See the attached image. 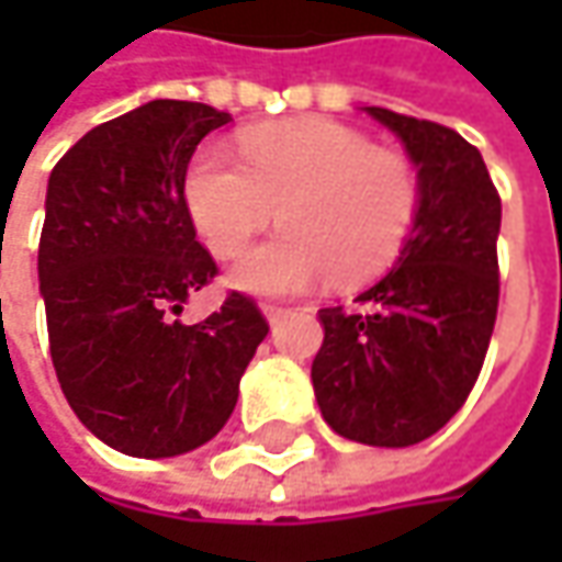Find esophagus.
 Listing matches in <instances>:
<instances>
[{
  "label": "esophagus",
  "instance_id": "1",
  "mask_svg": "<svg viewBox=\"0 0 562 562\" xmlns=\"http://www.w3.org/2000/svg\"><path fill=\"white\" fill-rule=\"evenodd\" d=\"M262 315L269 318V325H278L288 315V310H281V306H262Z\"/></svg>",
  "mask_w": 562,
  "mask_h": 562
}]
</instances>
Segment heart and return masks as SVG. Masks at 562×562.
<instances>
[{"instance_id": "b5f03b06", "label": "heart", "mask_w": 562, "mask_h": 562, "mask_svg": "<svg viewBox=\"0 0 562 562\" xmlns=\"http://www.w3.org/2000/svg\"><path fill=\"white\" fill-rule=\"evenodd\" d=\"M240 159L203 146L184 178L187 212L215 256H237L278 212L284 227L231 269V284L259 296L325 281L357 284L384 271L422 205L416 165L331 119L249 127Z\"/></svg>"}]
</instances>
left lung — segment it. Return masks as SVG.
I'll return each instance as SVG.
<instances>
[{"label":"left lung","instance_id":"1","mask_svg":"<svg viewBox=\"0 0 562 562\" xmlns=\"http://www.w3.org/2000/svg\"><path fill=\"white\" fill-rule=\"evenodd\" d=\"M394 131L422 181L397 266L353 306L318 310L313 359L322 419L340 438L409 447L453 419L482 372L497 318L501 196L457 131L366 105Z\"/></svg>","mask_w":562,"mask_h":562}]
</instances>
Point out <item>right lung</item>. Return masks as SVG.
Segmentation results:
<instances>
[{"mask_svg": "<svg viewBox=\"0 0 562 562\" xmlns=\"http://www.w3.org/2000/svg\"><path fill=\"white\" fill-rule=\"evenodd\" d=\"M231 115L153 99L93 127L58 159L40 234L55 375L75 416L112 450L162 460L212 441L269 325L231 293L196 325L175 315L215 278L187 212L193 149Z\"/></svg>", "mask_w": 562, "mask_h": 562, "instance_id": "add662e5", "label": "right lung"}]
</instances>
